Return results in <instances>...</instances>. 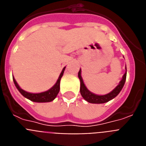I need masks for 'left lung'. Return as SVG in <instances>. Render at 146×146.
Returning <instances> with one entry per match:
<instances>
[{"mask_svg":"<svg viewBox=\"0 0 146 146\" xmlns=\"http://www.w3.org/2000/svg\"><path fill=\"white\" fill-rule=\"evenodd\" d=\"M78 77H79L80 80V94L82 98L87 101L89 103H92V104H103V103L108 102L110 101L113 99H114L115 96L118 95L121 91L123 88V86L126 82V73L123 74V77L120 82L118 83V86L113 89V91H110V93L104 95H97L91 91H90L87 87L85 85L83 80L81 76V69H80L79 72H78Z\"/></svg>","mask_w":146,"mask_h":146,"instance_id":"left-lung-1","label":"left lung"}]
</instances>
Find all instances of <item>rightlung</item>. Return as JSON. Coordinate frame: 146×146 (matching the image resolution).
I'll list each match as a JSON object with an SVG mask.
<instances>
[{
  "label": "right lung",
  "instance_id": "add662e5",
  "mask_svg": "<svg viewBox=\"0 0 146 146\" xmlns=\"http://www.w3.org/2000/svg\"><path fill=\"white\" fill-rule=\"evenodd\" d=\"M66 69V66L64 67L63 70L60 72V75L58 77V79L57 82H55V84L52 86L51 88H50L49 90L46 91H44V92L41 93H30L27 92V91H24L19 86V85L17 84V81L15 80V79L13 77V81H14V83H15V86L17 88V90L20 91V94L23 95L24 97L27 98L28 99L31 100L32 102H50L53 101L54 99H55V97L57 96L58 94L59 93L60 91V79H61L62 76L64 74V70Z\"/></svg>",
  "mask_w": 146,
  "mask_h": 146
}]
</instances>
